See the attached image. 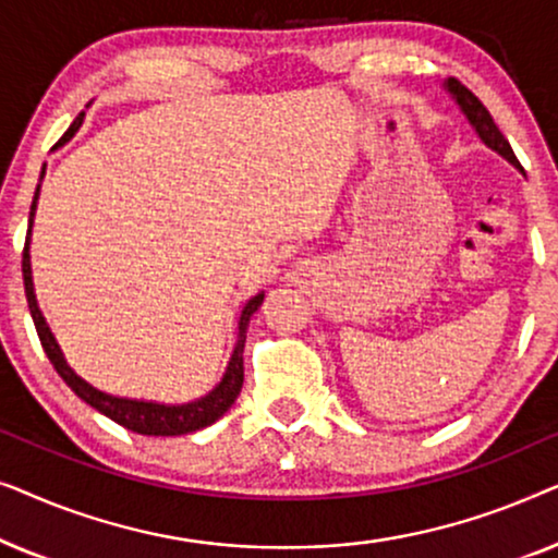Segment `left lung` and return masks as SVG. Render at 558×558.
<instances>
[{
  "mask_svg": "<svg viewBox=\"0 0 558 558\" xmlns=\"http://www.w3.org/2000/svg\"><path fill=\"white\" fill-rule=\"evenodd\" d=\"M447 88L449 94H452L457 98V104H460V109L464 111V117L470 119V124L475 126V132L480 134V140H483L487 147H493L495 151H500L502 157L510 159V162L518 165V159L513 155V149H510V144L506 136H502V132L498 129V124H495L490 111L485 109L483 101L472 94V90L468 86H462L460 81L457 78H449L447 81Z\"/></svg>",
  "mask_w": 558,
  "mask_h": 558,
  "instance_id": "1",
  "label": "left lung"
}]
</instances>
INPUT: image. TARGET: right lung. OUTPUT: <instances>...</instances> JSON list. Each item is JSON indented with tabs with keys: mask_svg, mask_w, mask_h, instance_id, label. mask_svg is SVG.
<instances>
[{
	"mask_svg": "<svg viewBox=\"0 0 558 558\" xmlns=\"http://www.w3.org/2000/svg\"><path fill=\"white\" fill-rule=\"evenodd\" d=\"M83 121V113L75 117L71 129L63 134V140L58 144H63L71 140V136L78 132ZM45 172V167H43ZM37 193H40V185L35 190L33 205H29V228H33V216H35V205H37ZM29 228H27V239H25V251H22V279H25V296H27V307L29 315H33L37 338L43 342L45 355L50 357L52 368L58 371V376L71 386V391L94 407L96 411H101L104 416H109L111 422H117L119 426H124L129 432L144 434V437H180V434H190L203 429V426H210L213 422H218L220 416L231 409V403L235 401V396L241 393L243 386V345H246V327L248 319L254 312L262 307L264 294H256L246 307H243L241 323H239V342H235L231 363H228L226 376L220 384L213 388V391L205 396V399H197L193 403H182V407H165V403H151V401H132V399H117V396H109L98 388L88 386L81 376H75L71 365L65 363L63 353H60L56 338H52L50 327L45 325V317L40 307H37L35 292H33V271H29Z\"/></svg>",
	"mask_w": 558,
	"mask_h": 558,
	"instance_id": "add662e5",
	"label": "right lung"
}]
</instances>
